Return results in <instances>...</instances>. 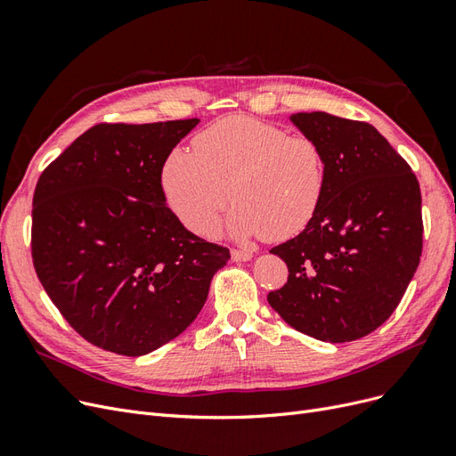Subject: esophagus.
Wrapping results in <instances>:
<instances>
[{
    "label": "esophagus",
    "mask_w": 456,
    "mask_h": 456,
    "mask_svg": "<svg viewBox=\"0 0 456 456\" xmlns=\"http://www.w3.org/2000/svg\"><path fill=\"white\" fill-rule=\"evenodd\" d=\"M251 258H253V251H249V249H232L233 262H247Z\"/></svg>",
    "instance_id": "esophagus-1"
}]
</instances>
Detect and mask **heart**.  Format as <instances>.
<instances>
[{"label": "heart", "mask_w": 456, "mask_h": 456, "mask_svg": "<svg viewBox=\"0 0 456 456\" xmlns=\"http://www.w3.org/2000/svg\"><path fill=\"white\" fill-rule=\"evenodd\" d=\"M173 213L191 232L211 236L230 196L228 232L238 240L281 241L308 226L325 190L322 148L249 116H228L175 148L161 167Z\"/></svg>", "instance_id": "heart-1"}]
</instances>
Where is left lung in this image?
<instances>
[{
    "label": "left lung",
    "instance_id": "obj_1",
    "mask_svg": "<svg viewBox=\"0 0 456 456\" xmlns=\"http://www.w3.org/2000/svg\"><path fill=\"white\" fill-rule=\"evenodd\" d=\"M291 121L322 148L325 190L308 226L270 251L289 278L268 302L300 333L350 342L388 320L419 268L420 186L369 123L327 112Z\"/></svg>",
    "mask_w": 456,
    "mask_h": 456
}]
</instances>
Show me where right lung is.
<instances>
[{
  "instance_id": "right-lung-1",
  "label": "right lung",
  "mask_w": 456,
  "mask_h": 456,
  "mask_svg": "<svg viewBox=\"0 0 456 456\" xmlns=\"http://www.w3.org/2000/svg\"><path fill=\"white\" fill-rule=\"evenodd\" d=\"M200 119L101 123L41 173L32 258L53 305L102 350L144 355L196 320L230 251L167 207L161 167Z\"/></svg>"
}]
</instances>
